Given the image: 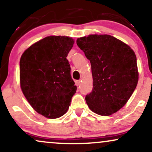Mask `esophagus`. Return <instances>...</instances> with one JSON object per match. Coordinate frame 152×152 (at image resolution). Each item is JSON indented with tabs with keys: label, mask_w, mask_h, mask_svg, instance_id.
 I'll return each instance as SVG.
<instances>
[{
	"label": "esophagus",
	"mask_w": 152,
	"mask_h": 152,
	"mask_svg": "<svg viewBox=\"0 0 152 152\" xmlns=\"http://www.w3.org/2000/svg\"><path fill=\"white\" fill-rule=\"evenodd\" d=\"M81 82H82V81H81V80H77V81H75V84H76V85L77 86H80V84H81Z\"/></svg>",
	"instance_id": "34e87169"
}]
</instances>
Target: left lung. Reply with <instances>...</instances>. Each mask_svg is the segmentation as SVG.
<instances>
[{
    "instance_id": "obj_1",
    "label": "left lung",
    "mask_w": 152,
    "mask_h": 152,
    "mask_svg": "<svg viewBox=\"0 0 152 152\" xmlns=\"http://www.w3.org/2000/svg\"><path fill=\"white\" fill-rule=\"evenodd\" d=\"M77 45L91 64L93 88L85 97L87 105L98 115L115 113L126 104L138 84L134 51L109 34L80 37Z\"/></svg>"
}]
</instances>
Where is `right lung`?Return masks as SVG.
Masks as SVG:
<instances>
[{"label": "right lung", "mask_w": 152, "mask_h": 152, "mask_svg": "<svg viewBox=\"0 0 152 152\" xmlns=\"http://www.w3.org/2000/svg\"><path fill=\"white\" fill-rule=\"evenodd\" d=\"M72 37L49 36L30 45L20 59V86L37 113L55 119L68 111L77 86L66 59Z\"/></svg>", "instance_id": "right-lung-1"}]
</instances>
